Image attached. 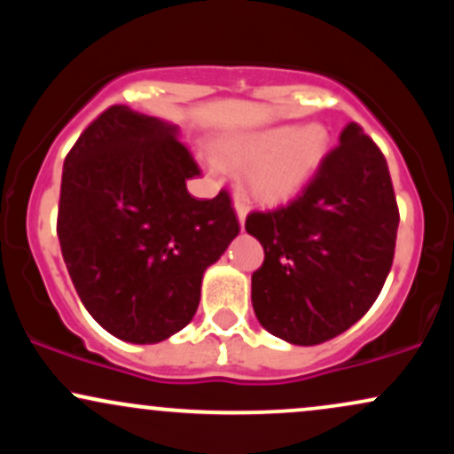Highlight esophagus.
Segmentation results:
<instances>
[{
    "mask_svg": "<svg viewBox=\"0 0 454 454\" xmlns=\"http://www.w3.org/2000/svg\"><path fill=\"white\" fill-rule=\"evenodd\" d=\"M234 209H237V215H239V222H241V228H243V222H245V215H247V202H245V198L241 192H234Z\"/></svg>",
    "mask_w": 454,
    "mask_h": 454,
    "instance_id": "1",
    "label": "esophagus"
}]
</instances>
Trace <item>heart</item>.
<instances>
[{"mask_svg":"<svg viewBox=\"0 0 454 454\" xmlns=\"http://www.w3.org/2000/svg\"><path fill=\"white\" fill-rule=\"evenodd\" d=\"M328 132L320 123L279 126L264 132L223 140L215 155L222 164L249 168V192L262 202L293 198L309 184L328 153Z\"/></svg>","mask_w":454,"mask_h":454,"instance_id":"b5f03b06","label":"heart"}]
</instances>
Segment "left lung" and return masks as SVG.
<instances>
[{
    "mask_svg": "<svg viewBox=\"0 0 454 454\" xmlns=\"http://www.w3.org/2000/svg\"><path fill=\"white\" fill-rule=\"evenodd\" d=\"M397 226L387 158L358 123H348L293 202L245 220L264 247L262 267L252 275L260 325L296 346L348 331L388 278Z\"/></svg>",
    "mask_w": 454,
    "mask_h": 454,
    "instance_id": "obj_1",
    "label": "left lung"
}]
</instances>
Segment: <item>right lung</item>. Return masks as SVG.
I'll use <instances>...</instances> for the list:
<instances>
[{"instance_id": "right-lung-1", "label": "right lung", "mask_w": 454, "mask_h": 454, "mask_svg": "<svg viewBox=\"0 0 454 454\" xmlns=\"http://www.w3.org/2000/svg\"><path fill=\"white\" fill-rule=\"evenodd\" d=\"M176 126L123 104L78 137L61 175L57 237L82 305L129 343L168 340L200 303L202 273L239 234L231 194L196 200Z\"/></svg>"}]
</instances>
